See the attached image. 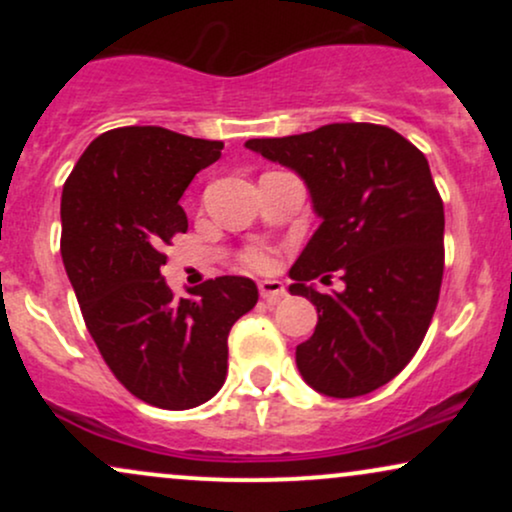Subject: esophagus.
Returning a JSON list of instances; mask_svg holds the SVG:
<instances>
[{
  "mask_svg": "<svg viewBox=\"0 0 512 512\" xmlns=\"http://www.w3.org/2000/svg\"><path fill=\"white\" fill-rule=\"evenodd\" d=\"M257 289H260V296H262L267 303H279L281 298L286 296L284 284H281V281H276V279H264V281H260V284H257Z\"/></svg>",
  "mask_w": 512,
  "mask_h": 512,
  "instance_id": "1",
  "label": "esophagus"
}]
</instances>
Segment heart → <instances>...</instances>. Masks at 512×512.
<instances>
[{"mask_svg": "<svg viewBox=\"0 0 512 512\" xmlns=\"http://www.w3.org/2000/svg\"><path fill=\"white\" fill-rule=\"evenodd\" d=\"M240 262H243V267L252 269V272H269V269H274L276 260L274 252L267 245H250L240 255Z\"/></svg>", "mask_w": 512, "mask_h": 512, "instance_id": "1", "label": "heart"}]
</instances>
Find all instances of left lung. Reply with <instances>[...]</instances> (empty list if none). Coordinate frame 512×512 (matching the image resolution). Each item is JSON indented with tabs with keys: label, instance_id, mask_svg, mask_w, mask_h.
Listing matches in <instances>:
<instances>
[{
	"label": "left lung",
	"instance_id": "8db88e82",
	"mask_svg": "<svg viewBox=\"0 0 512 512\" xmlns=\"http://www.w3.org/2000/svg\"><path fill=\"white\" fill-rule=\"evenodd\" d=\"M250 151L296 170L320 228L291 267V293L317 308L296 366L313 390L349 399L378 390L411 361L436 313L445 214L426 156L402 134L370 122H334ZM339 271L347 289L304 284Z\"/></svg>",
	"mask_w": 512,
	"mask_h": 512
}]
</instances>
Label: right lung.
I'll return each instance as SVG.
<instances>
[{
	"instance_id": "1",
	"label": "right lung",
	"mask_w": 512,
	"mask_h": 512,
	"mask_svg": "<svg viewBox=\"0 0 512 512\" xmlns=\"http://www.w3.org/2000/svg\"><path fill=\"white\" fill-rule=\"evenodd\" d=\"M223 142L163 127L93 139L62 190V262L103 361L151 407L192 409L221 390L228 332L257 303L255 281L216 276L175 298L163 245L187 231L182 192Z\"/></svg>"
}]
</instances>
